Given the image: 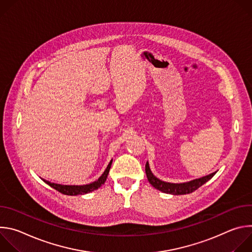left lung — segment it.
Segmentation results:
<instances>
[{
  "label": "left lung",
  "mask_w": 252,
  "mask_h": 252,
  "mask_svg": "<svg viewBox=\"0 0 252 252\" xmlns=\"http://www.w3.org/2000/svg\"><path fill=\"white\" fill-rule=\"evenodd\" d=\"M146 173H147V177L149 179L150 184L156 188L157 189L165 192V193H170V194H174V195H179V194H188V193H191L194 190H196L198 188H200L202 185H204L205 183H207L209 179L217 173V171L210 173L206 176L194 179V181L189 182V183H184V184H170V183H165L160 181L158 177H156L153 172L151 171L149 162L146 163Z\"/></svg>",
  "instance_id": "obj_1"
}]
</instances>
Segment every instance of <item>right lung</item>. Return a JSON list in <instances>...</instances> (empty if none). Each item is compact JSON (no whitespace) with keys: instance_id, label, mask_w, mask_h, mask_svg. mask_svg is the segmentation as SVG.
Masks as SVG:
<instances>
[{"instance_id":"obj_1","label":"right lung","mask_w":252,"mask_h":252,"mask_svg":"<svg viewBox=\"0 0 252 252\" xmlns=\"http://www.w3.org/2000/svg\"><path fill=\"white\" fill-rule=\"evenodd\" d=\"M112 162H113V159L110 161L109 165H107V167L105 168L104 172L98 177V179H96L95 182H94L92 184H89V185H86V186H62V185L52 184V183H50L48 181H45V179H43V181L47 185H49L51 188L55 189L59 192H61L63 194H65V195H78V194L89 193L91 191H94V190L97 189L98 188H100L104 184V182L106 181L107 174H109Z\"/></svg>"}]
</instances>
